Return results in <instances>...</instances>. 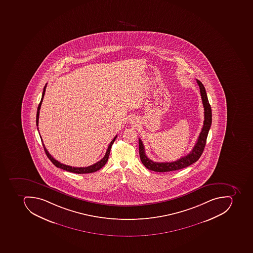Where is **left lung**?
<instances>
[{"mask_svg":"<svg viewBox=\"0 0 253 253\" xmlns=\"http://www.w3.org/2000/svg\"><path fill=\"white\" fill-rule=\"evenodd\" d=\"M198 86L200 87V92L202 95V103H203L204 110H205V120H204L203 127L202 131L200 133L197 143L194 145V148L190 151V154L186 156L182 157L173 162H153L145 153L144 146L143 142L139 139V151L140 160L143 166L151 171H158V172H166V171H176L179 169H184L197 162L202 156L205 149L206 140H207L208 134L211 125V109L208 99L207 94L205 91L203 84L199 80H197Z\"/></svg>","mask_w":253,"mask_h":253,"instance_id":"1","label":"left lung"}]
</instances>
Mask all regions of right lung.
<instances>
[{"mask_svg": "<svg viewBox=\"0 0 253 253\" xmlns=\"http://www.w3.org/2000/svg\"><path fill=\"white\" fill-rule=\"evenodd\" d=\"M47 87V84H45V86L44 87V90H43V93H42V99H41L40 103L38 105V111H37V118H36V124L37 126H38V120H39V113H40V109L41 106H42V101H43V99H44V93H45V88ZM116 136L114 137L113 140L110 142V145H109L108 148H107V152H106V154H105V156L103 157L102 159L99 161V162H96V163L94 164L92 166H87V167H83V168H77V167H72V166H66L64 164L60 163V162H58L55 158H53V157L51 156V154L48 153L47 149L45 148V146H44V143H43V141H42V137H41V139H42V145L44 146V152H45L46 155L48 157V159L52 162L54 166H56L57 168H59V169H63V170H66V171H70V172L73 173H77V174H86V173H92L95 172V171H98L101 168H103V166H105V164L107 163V161H108L109 155H110V150H111V146H112L113 143H114V141L116 139Z\"/></svg>", "mask_w": 253, "mask_h": 253, "instance_id": "1", "label": "right lung"}]
</instances>
